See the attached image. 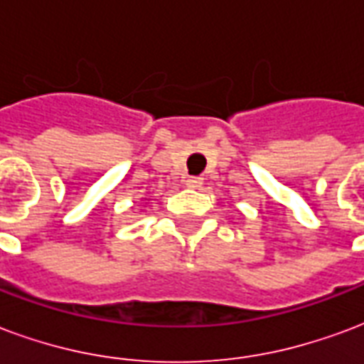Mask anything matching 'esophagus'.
Returning a JSON list of instances; mask_svg holds the SVG:
<instances>
[{"instance_id":"1","label":"esophagus","mask_w":364,"mask_h":364,"mask_svg":"<svg viewBox=\"0 0 364 364\" xmlns=\"http://www.w3.org/2000/svg\"><path fill=\"white\" fill-rule=\"evenodd\" d=\"M201 184H203V178H198V176L186 180V186H188V188H192V190H200Z\"/></svg>"}]
</instances>
